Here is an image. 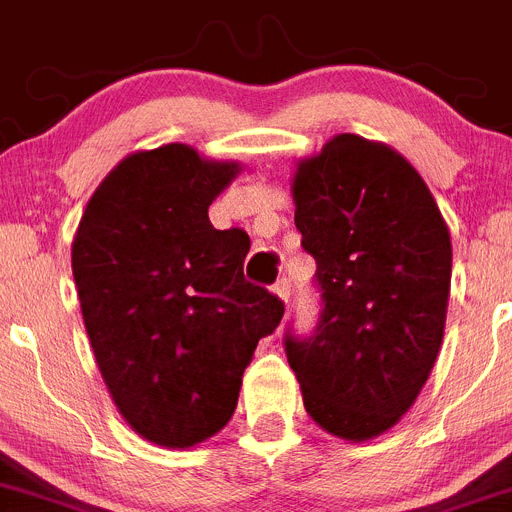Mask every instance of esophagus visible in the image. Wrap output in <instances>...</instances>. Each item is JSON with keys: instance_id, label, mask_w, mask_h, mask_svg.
Here are the masks:
<instances>
[{"instance_id": "1", "label": "esophagus", "mask_w": 512, "mask_h": 512, "mask_svg": "<svg viewBox=\"0 0 512 512\" xmlns=\"http://www.w3.org/2000/svg\"><path fill=\"white\" fill-rule=\"evenodd\" d=\"M273 293L280 298V301L285 303V306H288V298H290V283H288V280H285V278L278 280V283L273 285Z\"/></svg>"}]
</instances>
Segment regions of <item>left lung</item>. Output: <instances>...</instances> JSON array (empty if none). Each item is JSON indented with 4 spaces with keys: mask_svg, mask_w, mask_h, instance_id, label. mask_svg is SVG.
Listing matches in <instances>:
<instances>
[{
    "mask_svg": "<svg viewBox=\"0 0 512 512\" xmlns=\"http://www.w3.org/2000/svg\"><path fill=\"white\" fill-rule=\"evenodd\" d=\"M290 191L324 311L313 336H285V354L308 416L336 439L370 441L416 403L441 349L449 227L418 170L359 135L298 160Z\"/></svg>",
    "mask_w": 512,
    "mask_h": 512,
    "instance_id": "1",
    "label": "left lung"
}]
</instances>
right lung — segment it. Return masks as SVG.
<instances>
[{"label":"right lung","instance_id":"add662e5","mask_svg":"<svg viewBox=\"0 0 512 512\" xmlns=\"http://www.w3.org/2000/svg\"><path fill=\"white\" fill-rule=\"evenodd\" d=\"M242 173L170 142L119 160L86 204L73 280L104 385L137 436L188 449L237 408L257 342L283 301L245 280L250 237L211 227V201Z\"/></svg>","mask_w":512,"mask_h":512}]
</instances>
